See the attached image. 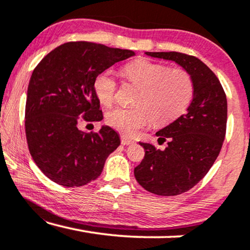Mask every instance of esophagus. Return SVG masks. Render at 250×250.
<instances>
[{
	"label": "esophagus",
	"instance_id": "obj_1",
	"mask_svg": "<svg viewBox=\"0 0 250 250\" xmlns=\"http://www.w3.org/2000/svg\"><path fill=\"white\" fill-rule=\"evenodd\" d=\"M121 142H122L123 146H128V145H133V143H134V141H133V140L126 138V136H122Z\"/></svg>",
	"mask_w": 250,
	"mask_h": 250
}]
</instances>
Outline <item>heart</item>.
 Listing matches in <instances>:
<instances>
[{
	"instance_id": "obj_1",
	"label": "heart",
	"mask_w": 250,
	"mask_h": 250,
	"mask_svg": "<svg viewBox=\"0 0 250 250\" xmlns=\"http://www.w3.org/2000/svg\"><path fill=\"white\" fill-rule=\"evenodd\" d=\"M126 80L140 87L134 107H117L108 111L105 122L123 134L133 136L152 121L165 125L187 110L193 95V81L182 68H167L148 60H136L123 69ZM117 81L110 70L95 77L93 88L99 101L110 105L115 101Z\"/></svg>"
}]
</instances>
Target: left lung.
I'll use <instances>...</instances> for the list:
<instances>
[{
	"label": "left lung",
	"mask_w": 250,
	"mask_h": 250,
	"mask_svg": "<svg viewBox=\"0 0 250 250\" xmlns=\"http://www.w3.org/2000/svg\"><path fill=\"white\" fill-rule=\"evenodd\" d=\"M146 54L175 61L193 81L187 114L156 133L158 141H167L165 150L140 142L146 155L134 168L143 189L158 196H177L196 186L220 155L227 132V95L216 75L198 58L181 52Z\"/></svg>",
	"instance_id": "1"
}]
</instances>
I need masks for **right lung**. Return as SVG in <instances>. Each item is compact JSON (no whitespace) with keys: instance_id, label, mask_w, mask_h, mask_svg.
<instances>
[{"instance_id":"right-lung-1","label":"right lung","mask_w":250,"mask_h":250,"mask_svg":"<svg viewBox=\"0 0 250 250\" xmlns=\"http://www.w3.org/2000/svg\"><path fill=\"white\" fill-rule=\"evenodd\" d=\"M132 56L129 50L78 41L61 44L35 67L27 90L26 139L34 162L51 181L74 188L100 176L121 145L117 132L102 126L86 133L77 125L81 119L102 121L95 77Z\"/></svg>"}]
</instances>
